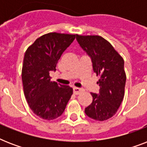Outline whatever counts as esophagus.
Wrapping results in <instances>:
<instances>
[{"instance_id":"obj_1","label":"esophagus","mask_w":147,"mask_h":147,"mask_svg":"<svg viewBox=\"0 0 147 147\" xmlns=\"http://www.w3.org/2000/svg\"><path fill=\"white\" fill-rule=\"evenodd\" d=\"M83 92V88H77V87L73 88V92L75 94H80L81 92Z\"/></svg>"}]
</instances>
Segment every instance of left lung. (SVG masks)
I'll return each instance as SVG.
<instances>
[{
    "instance_id": "left-lung-1",
    "label": "left lung",
    "mask_w": 147,
    "mask_h": 147,
    "mask_svg": "<svg viewBox=\"0 0 147 147\" xmlns=\"http://www.w3.org/2000/svg\"><path fill=\"white\" fill-rule=\"evenodd\" d=\"M76 40L91 58L93 71L100 76L99 92L91 93L93 100L85 107V113L90 118L106 121L116 114L124 96L126 74L123 58L101 36L76 35Z\"/></svg>"
}]
</instances>
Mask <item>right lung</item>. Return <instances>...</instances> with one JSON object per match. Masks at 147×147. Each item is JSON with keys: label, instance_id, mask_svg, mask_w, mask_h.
I'll return each instance as SVG.
<instances>
[{"label": "right lung", "instance_id": "1", "mask_svg": "<svg viewBox=\"0 0 147 147\" xmlns=\"http://www.w3.org/2000/svg\"><path fill=\"white\" fill-rule=\"evenodd\" d=\"M76 39V35L49 33L40 36L24 55L22 81L25 98L30 109L40 118L50 121L64 112L73 89L52 82L58 61Z\"/></svg>", "mask_w": 147, "mask_h": 147}]
</instances>
